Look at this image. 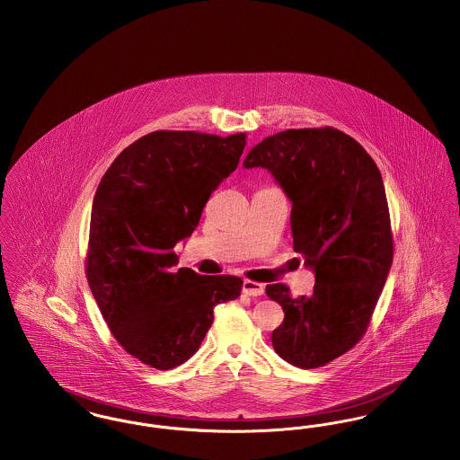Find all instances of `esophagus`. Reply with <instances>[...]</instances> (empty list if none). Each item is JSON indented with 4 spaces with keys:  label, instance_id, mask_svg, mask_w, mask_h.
Instances as JSON below:
<instances>
[{
    "label": "esophagus",
    "instance_id": "1",
    "mask_svg": "<svg viewBox=\"0 0 460 460\" xmlns=\"http://www.w3.org/2000/svg\"><path fill=\"white\" fill-rule=\"evenodd\" d=\"M243 293L248 295V296H261V295H263V285L257 283V281L244 279L243 281Z\"/></svg>",
    "mask_w": 460,
    "mask_h": 460
}]
</instances>
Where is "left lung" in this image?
<instances>
[{"mask_svg":"<svg viewBox=\"0 0 460 460\" xmlns=\"http://www.w3.org/2000/svg\"><path fill=\"white\" fill-rule=\"evenodd\" d=\"M243 165L267 169L291 199L293 248L315 274L308 296L293 298L281 283L265 288L285 310L272 347L295 367L326 366L367 331L394 262L381 172L353 137L332 128L269 136Z\"/></svg>","mask_w":460,"mask_h":460,"instance_id":"1","label":"left lung"}]
</instances>
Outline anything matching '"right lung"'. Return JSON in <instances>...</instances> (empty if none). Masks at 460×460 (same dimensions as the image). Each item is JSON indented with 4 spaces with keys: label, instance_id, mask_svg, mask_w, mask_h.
Masks as SVG:
<instances>
[{
    "label": "right lung",
    "instance_id": "right-lung-1",
    "mask_svg": "<svg viewBox=\"0 0 460 460\" xmlns=\"http://www.w3.org/2000/svg\"><path fill=\"white\" fill-rule=\"evenodd\" d=\"M244 145L243 132H150L119 155L98 184L89 288L119 345L158 371L186 362L212 326L216 305L240 296L241 278L172 267L175 243L191 236Z\"/></svg>",
    "mask_w": 460,
    "mask_h": 460
}]
</instances>
